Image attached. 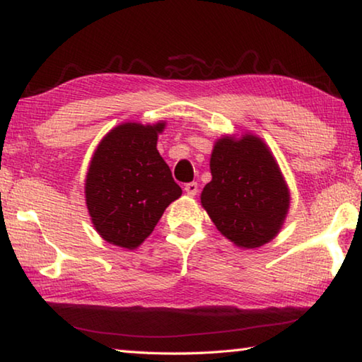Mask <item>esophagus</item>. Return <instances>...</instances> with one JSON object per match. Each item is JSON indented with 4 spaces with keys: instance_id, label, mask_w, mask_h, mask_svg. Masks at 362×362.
I'll list each match as a JSON object with an SVG mask.
<instances>
[{
    "instance_id": "34e87169",
    "label": "esophagus",
    "mask_w": 362,
    "mask_h": 362,
    "mask_svg": "<svg viewBox=\"0 0 362 362\" xmlns=\"http://www.w3.org/2000/svg\"><path fill=\"white\" fill-rule=\"evenodd\" d=\"M183 189H185V193H187L188 196H194L196 193H198V183H196V182H189V183H187L185 187H183Z\"/></svg>"
}]
</instances>
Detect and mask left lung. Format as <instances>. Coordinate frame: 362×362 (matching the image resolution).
<instances>
[{
  "instance_id": "8db88e82",
  "label": "left lung",
  "mask_w": 362,
  "mask_h": 362,
  "mask_svg": "<svg viewBox=\"0 0 362 362\" xmlns=\"http://www.w3.org/2000/svg\"><path fill=\"white\" fill-rule=\"evenodd\" d=\"M212 180L201 206L235 246L257 249L278 236L291 206V192L276 158L255 134L223 136L211 153Z\"/></svg>"
}]
</instances>
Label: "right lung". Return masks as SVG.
Segmentation results:
<instances>
[{
  "mask_svg": "<svg viewBox=\"0 0 362 362\" xmlns=\"http://www.w3.org/2000/svg\"><path fill=\"white\" fill-rule=\"evenodd\" d=\"M166 121L121 122L105 134L86 173V206L103 241L137 249L182 188L156 148Z\"/></svg>",
  "mask_w": 362,
  "mask_h": 362,
  "instance_id": "obj_1",
  "label": "right lung"
}]
</instances>
